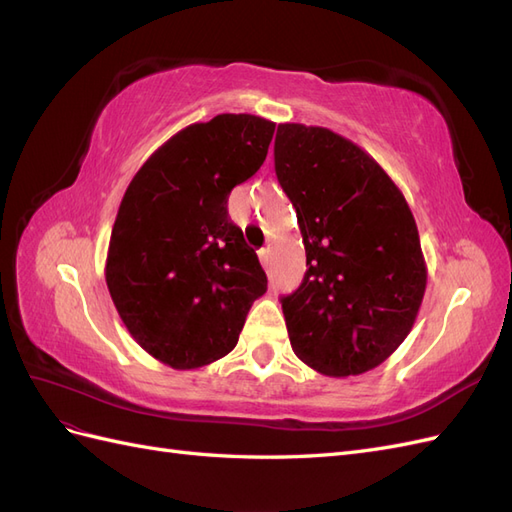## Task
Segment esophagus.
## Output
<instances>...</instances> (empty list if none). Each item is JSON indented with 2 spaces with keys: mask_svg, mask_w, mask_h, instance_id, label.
I'll return each mask as SVG.
<instances>
[{
  "mask_svg": "<svg viewBox=\"0 0 512 512\" xmlns=\"http://www.w3.org/2000/svg\"><path fill=\"white\" fill-rule=\"evenodd\" d=\"M258 258H260V262H262V267H269V247H262V250L258 252Z\"/></svg>",
  "mask_w": 512,
  "mask_h": 512,
  "instance_id": "1",
  "label": "esophagus"
}]
</instances>
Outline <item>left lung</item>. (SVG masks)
Masks as SVG:
<instances>
[{"mask_svg": "<svg viewBox=\"0 0 512 512\" xmlns=\"http://www.w3.org/2000/svg\"><path fill=\"white\" fill-rule=\"evenodd\" d=\"M275 175L307 256L282 297L290 346L324 376L378 367L412 331L427 286L414 215L384 168L327 128L280 123Z\"/></svg>", "mask_w": 512, "mask_h": 512, "instance_id": "left-lung-1", "label": "left lung"}]
</instances>
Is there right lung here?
<instances>
[{"mask_svg": "<svg viewBox=\"0 0 512 512\" xmlns=\"http://www.w3.org/2000/svg\"><path fill=\"white\" fill-rule=\"evenodd\" d=\"M275 123L224 113L192 123L130 181L106 254V286L136 344L198 369L239 342L267 275L228 218V196L267 158Z\"/></svg>", "mask_w": 512, "mask_h": 512, "instance_id": "add662e5", "label": "right lung"}]
</instances>
